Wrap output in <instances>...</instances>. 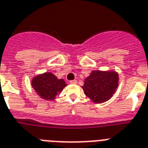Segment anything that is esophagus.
I'll return each mask as SVG.
<instances>
[{"label": "esophagus", "mask_w": 148, "mask_h": 148, "mask_svg": "<svg viewBox=\"0 0 148 148\" xmlns=\"http://www.w3.org/2000/svg\"><path fill=\"white\" fill-rule=\"evenodd\" d=\"M77 83V81L76 79H74V80H71L70 81L71 84H76Z\"/></svg>", "instance_id": "obj_1"}]
</instances>
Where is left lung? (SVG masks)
I'll return each instance as SVG.
<instances>
[{
    "instance_id": "8db88e82",
    "label": "left lung",
    "mask_w": 148,
    "mask_h": 148,
    "mask_svg": "<svg viewBox=\"0 0 148 148\" xmlns=\"http://www.w3.org/2000/svg\"><path fill=\"white\" fill-rule=\"evenodd\" d=\"M119 74L115 71H92L82 86L84 94L94 103L109 101L119 86Z\"/></svg>"
}]
</instances>
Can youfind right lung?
<instances>
[{
  "mask_svg": "<svg viewBox=\"0 0 148 148\" xmlns=\"http://www.w3.org/2000/svg\"><path fill=\"white\" fill-rule=\"evenodd\" d=\"M31 86L41 98L53 101L67 84L63 79H58L53 73L45 72L33 77Z\"/></svg>",
  "mask_w": 148,
  "mask_h": 148,
  "instance_id": "obj_1",
  "label": "right lung"
}]
</instances>
